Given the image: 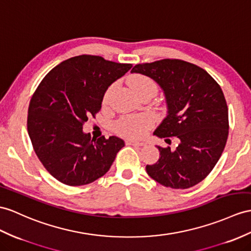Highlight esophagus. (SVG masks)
<instances>
[{
    "label": "esophagus",
    "instance_id": "obj_1",
    "mask_svg": "<svg viewBox=\"0 0 251 251\" xmlns=\"http://www.w3.org/2000/svg\"><path fill=\"white\" fill-rule=\"evenodd\" d=\"M126 144L131 145V146H136V147H145L147 145L144 142H135V140H126Z\"/></svg>",
    "mask_w": 251,
    "mask_h": 251
}]
</instances>
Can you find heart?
<instances>
[{
  "instance_id": "1",
  "label": "heart",
  "mask_w": 251,
  "mask_h": 251,
  "mask_svg": "<svg viewBox=\"0 0 251 251\" xmlns=\"http://www.w3.org/2000/svg\"><path fill=\"white\" fill-rule=\"evenodd\" d=\"M131 89L138 98L145 94L153 93L156 94L157 85L151 77L144 75H133L127 79ZM114 85L109 86L102 98V104L107 105L111 100ZM153 126V120L147 115H130L124 116L114 124V130L118 135L137 139L145 136L151 127Z\"/></svg>"
}]
</instances>
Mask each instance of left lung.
<instances>
[{
  "label": "left lung",
  "mask_w": 251,
  "mask_h": 251,
  "mask_svg": "<svg viewBox=\"0 0 251 251\" xmlns=\"http://www.w3.org/2000/svg\"><path fill=\"white\" fill-rule=\"evenodd\" d=\"M131 72L153 78L164 90L168 115L154 135L179 139L176 150L157 146L160 158L147 165V174L166 187L198 184L215 167L228 139V106L221 86L204 69L181 59L138 64Z\"/></svg>",
  "instance_id": "left-lung-1"
}]
</instances>
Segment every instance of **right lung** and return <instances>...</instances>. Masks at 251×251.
I'll return each mask as SVG.
<instances>
[{"mask_svg":"<svg viewBox=\"0 0 251 251\" xmlns=\"http://www.w3.org/2000/svg\"><path fill=\"white\" fill-rule=\"evenodd\" d=\"M131 68L132 64L78 55L54 67L36 88L28 105L27 132L39 161L59 182L86 185L111 168L124 140L91 139L82 129L99 113L109 85Z\"/></svg>","mask_w":251,"mask_h":251,"instance_id":"1","label":"right lung"}]
</instances>
